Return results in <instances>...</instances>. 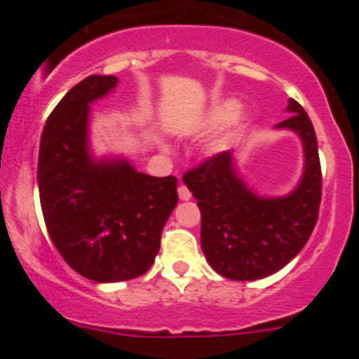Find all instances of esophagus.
I'll return each mask as SVG.
<instances>
[{
    "label": "esophagus",
    "mask_w": 359,
    "mask_h": 359,
    "mask_svg": "<svg viewBox=\"0 0 359 359\" xmlns=\"http://www.w3.org/2000/svg\"><path fill=\"white\" fill-rule=\"evenodd\" d=\"M177 196H180V199H182V201H189V199L192 198V194H190V190L187 189L185 185L177 187Z\"/></svg>",
    "instance_id": "obj_1"
}]
</instances>
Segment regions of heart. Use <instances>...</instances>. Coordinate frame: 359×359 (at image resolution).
<instances>
[{"mask_svg":"<svg viewBox=\"0 0 359 359\" xmlns=\"http://www.w3.org/2000/svg\"><path fill=\"white\" fill-rule=\"evenodd\" d=\"M243 122L244 113L239 111V104H237L236 100H223V102L214 104L212 109L208 111L207 118H205V126H207L208 129H214L219 128V126H223V123H226V128H224L223 131H221V135L215 138V149L226 147L233 129L241 128V123Z\"/></svg>","mask_w":359,"mask_h":359,"instance_id":"1","label":"heart"}]
</instances>
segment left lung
Returning a JSON list of instances; mask_svg holds the SVG:
<instances>
[{
  "mask_svg": "<svg viewBox=\"0 0 359 359\" xmlns=\"http://www.w3.org/2000/svg\"><path fill=\"white\" fill-rule=\"evenodd\" d=\"M284 122L304 149V170L286 196H261L241 177L233 151L221 152L183 176L201 210V248L208 264L231 280L277 273L306 246L322 199L318 144L304 107L290 98Z\"/></svg>",
  "mask_w": 359,
  "mask_h": 359,
  "instance_id": "1",
  "label": "left lung"
}]
</instances>
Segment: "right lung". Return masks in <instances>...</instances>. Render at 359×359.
<instances>
[{
	"mask_svg": "<svg viewBox=\"0 0 359 359\" xmlns=\"http://www.w3.org/2000/svg\"><path fill=\"white\" fill-rule=\"evenodd\" d=\"M116 84L115 75H90L73 86L46 120L37 163L41 208L57 252L95 282L144 275L177 203L174 176H149L128 158L91 151V104Z\"/></svg>",
	"mask_w": 359,
	"mask_h": 359,
	"instance_id": "obj_1",
	"label": "right lung"
}]
</instances>
